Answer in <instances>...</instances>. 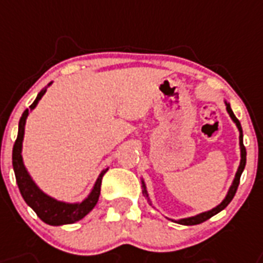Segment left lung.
Here are the masks:
<instances>
[{
	"mask_svg": "<svg viewBox=\"0 0 263 263\" xmlns=\"http://www.w3.org/2000/svg\"><path fill=\"white\" fill-rule=\"evenodd\" d=\"M225 105H227V110H228L229 116H231V119L236 123L237 125V129H239V132H240V136H239V142H240V154H241V160H240V165H239V169H237L236 172V176H235V180H233L232 185H231V188H229L228 194H227V196H225V199L221 202L217 208L212 209V210H209V212H204V213H200V214H198V216H194V217H188V218H183V220H172L175 221V222H177V224H181V225H196V224H202L203 221L209 220L210 217L216 216L217 213H220L221 210H224L227 206H228L229 203H231V200L233 199V196H235V194H236L237 191V187H239V183H240V176L241 173H243V171H245V166H246V156H247V153H246V147L245 144H243V131H241V125H240V121L236 119V116L233 115L232 109H231V105H229L228 102H225ZM142 187H143V194L146 196L147 195V191H146V185H144V183L142 181Z\"/></svg>",
	"mask_w": 263,
	"mask_h": 263,
	"instance_id": "1",
	"label": "left lung"
}]
</instances>
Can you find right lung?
<instances>
[{"label":"right lung","mask_w":263,"mask_h":263,"mask_svg":"<svg viewBox=\"0 0 263 263\" xmlns=\"http://www.w3.org/2000/svg\"><path fill=\"white\" fill-rule=\"evenodd\" d=\"M46 92V88H43L38 94L30 109H34L38 105L39 99L42 98L43 94ZM27 116H28V109L24 110V113L20 117L18 121V132L17 139L13 144V152H12V165H13L14 176H16V183L18 185L20 194H22L23 199L26 200V203L30 206L36 216L49 225H64V224H73L76 221L82 220L84 216H87L88 213L94 209L99 199V194H101V183H102L103 175L106 173L107 169L102 171L99 175L97 183H95L92 191L88 195V198L82 202V203H65V202H60L53 198H50L46 194H43L36 184L32 181L28 172L24 168L22 157V144L23 138H24V125H26Z\"/></svg>","instance_id":"right-lung-1"}]
</instances>
